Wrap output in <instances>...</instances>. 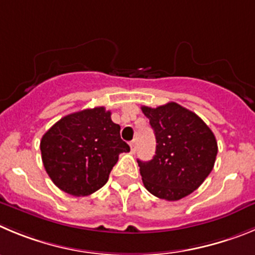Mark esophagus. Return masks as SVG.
<instances>
[{
    "mask_svg": "<svg viewBox=\"0 0 255 255\" xmlns=\"http://www.w3.org/2000/svg\"><path fill=\"white\" fill-rule=\"evenodd\" d=\"M130 148H131V153H135V149H136V140H131L130 141Z\"/></svg>",
    "mask_w": 255,
    "mask_h": 255,
    "instance_id": "obj_1",
    "label": "esophagus"
}]
</instances>
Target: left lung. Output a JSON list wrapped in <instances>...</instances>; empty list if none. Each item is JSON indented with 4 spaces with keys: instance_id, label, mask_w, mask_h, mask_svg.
<instances>
[{
    "instance_id": "1",
    "label": "left lung",
    "mask_w": 255,
    "mask_h": 255,
    "mask_svg": "<svg viewBox=\"0 0 255 255\" xmlns=\"http://www.w3.org/2000/svg\"><path fill=\"white\" fill-rule=\"evenodd\" d=\"M141 111L156 139L153 159H137L144 186L163 200H181L211 173L218 155L216 137L202 119L176 102L156 109L141 106Z\"/></svg>"
}]
</instances>
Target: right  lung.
Segmentation results:
<instances>
[{
    "instance_id": "1",
    "label": "right lung",
    "mask_w": 255,
    "mask_h": 255,
    "mask_svg": "<svg viewBox=\"0 0 255 255\" xmlns=\"http://www.w3.org/2000/svg\"><path fill=\"white\" fill-rule=\"evenodd\" d=\"M41 159L53 183L72 196H88L107 182L119 154L130 151L111 112L95 107L60 119L43 135Z\"/></svg>"
}]
</instances>
